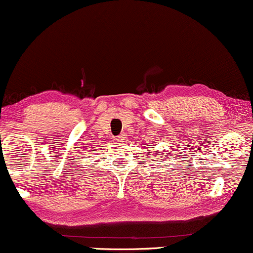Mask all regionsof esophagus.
I'll return each instance as SVG.
<instances>
[{
    "instance_id": "obj_1",
    "label": "esophagus",
    "mask_w": 253,
    "mask_h": 253,
    "mask_svg": "<svg viewBox=\"0 0 253 253\" xmlns=\"http://www.w3.org/2000/svg\"><path fill=\"white\" fill-rule=\"evenodd\" d=\"M126 138H127L126 134H120L119 136H117V138H115V141H125V140H126Z\"/></svg>"
}]
</instances>
